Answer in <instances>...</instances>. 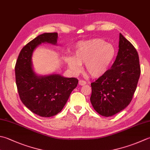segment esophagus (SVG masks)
I'll list each match as a JSON object with an SVG mask.
<instances>
[{
  "label": "esophagus",
  "mask_w": 150,
  "mask_h": 150,
  "mask_svg": "<svg viewBox=\"0 0 150 150\" xmlns=\"http://www.w3.org/2000/svg\"><path fill=\"white\" fill-rule=\"evenodd\" d=\"M79 84H80V85H81V86H83V85H84V84H86V82L85 81H84V80H79Z\"/></svg>",
  "instance_id": "1"
}]
</instances>
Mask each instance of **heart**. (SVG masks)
Returning a JSON list of instances; mask_svg holds the SVG:
<instances>
[{
	"label": "heart",
	"instance_id": "obj_1",
	"mask_svg": "<svg viewBox=\"0 0 150 150\" xmlns=\"http://www.w3.org/2000/svg\"><path fill=\"white\" fill-rule=\"evenodd\" d=\"M75 56L67 57L65 60L75 73L81 71V64L93 78H99L107 72L115 59L116 50L112 43L99 38L79 43L75 47Z\"/></svg>",
	"mask_w": 150,
	"mask_h": 150
}]
</instances>
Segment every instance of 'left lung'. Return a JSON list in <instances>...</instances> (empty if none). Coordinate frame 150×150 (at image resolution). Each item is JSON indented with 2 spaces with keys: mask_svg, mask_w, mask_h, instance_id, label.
I'll use <instances>...</instances> for the list:
<instances>
[{
  "mask_svg": "<svg viewBox=\"0 0 150 150\" xmlns=\"http://www.w3.org/2000/svg\"><path fill=\"white\" fill-rule=\"evenodd\" d=\"M140 75L137 50L120 34L118 55L111 68L91 83L90 101L96 112L108 117L124 110L133 99Z\"/></svg>",
  "mask_w": 150,
  "mask_h": 150,
  "instance_id": "8db88e82",
  "label": "left lung"
}]
</instances>
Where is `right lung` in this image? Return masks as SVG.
I'll use <instances>...</instances> for the list:
<instances>
[{
	"mask_svg": "<svg viewBox=\"0 0 150 150\" xmlns=\"http://www.w3.org/2000/svg\"><path fill=\"white\" fill-rule=\"evenodd\" d=\"M57 32L44 33L23 47L15 67L16 82L19 98L25 107L42 117H51L62 110L78 79L60 75L37 76L32 68L33 51L42 43L57 42Z\"/></svg>",
	"mask_w": 150,
	"mask_h": 150,
	"instance_id": "right-lung-1",
	"label": "right lung"
}]
</instances>
